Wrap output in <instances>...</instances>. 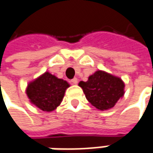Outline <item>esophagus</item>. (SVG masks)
<instances>
[{
    "label": "esophagus",
    "mask_w": 153,
    "mask_h": 153,
    "mask_svg": "<svg viewBox=\"0 0 153 153\" xmlns=\"http://www.w3.org/2000/svg\"><path fill=\"white\" fill-rule=\"evenodd\" d=\"M72 84H74V85H76L77 83H78V79L77 78H74L73 79H71V81H70Z\"/></svg>",
    "instance_id": "esophagus-1"
}]
</instances>
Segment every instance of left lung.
<instances>
[{"mask_svg":"<svg viewBox=\"0 0 153 153\" xmlns=\"http://www.w3.org/2000/svg\"><path fill=\"white\" fill-rule=\"evenodd\" d=\"M86 99L100 110H108L124 96V84L120 78L104 71H97L86 82L80 81Z\"/></svg>","mask_w":153,"mask_h":153,"instance_id":"1","label":"left lung"}]
</instances>
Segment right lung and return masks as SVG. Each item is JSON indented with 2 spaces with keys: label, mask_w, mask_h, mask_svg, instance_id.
I'll return each instance as SVG.
<instances>
[{
  "label": "right lung",
  "mask_w": 153,
  "mask_h": 153,
  "mask_svg": "<svg viewBox=\"0 0 153 153\" xmlns=\"http://www.w3.org/2000/svg\"><path fill=\"white\" fill-rule=\"evenodd\" d=\"M68 83L45 72L38 79L29 83L27 96L30 102L42 111L51 112L60 105Z\"/></svg>",
  "instance_id": "add662e5"
}]
</instances>
